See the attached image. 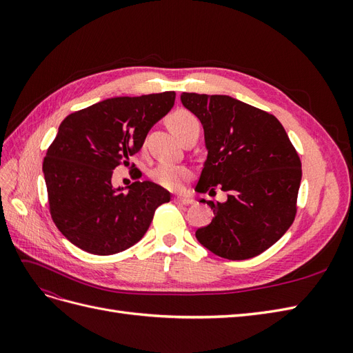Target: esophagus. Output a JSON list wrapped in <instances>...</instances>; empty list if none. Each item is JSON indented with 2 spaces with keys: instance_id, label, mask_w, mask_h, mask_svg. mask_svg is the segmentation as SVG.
<instances>
[{
  "instance_id": "obj_1",
  "label": "esophagus",
  "mask_w": 353,
  "mask_h": 353,
  "mask_svg": "<svg viewBox=\"0 0 353 353\" xmlns=\"http://www.w3.org/2000/svg\"><path fill=\"white\" fill-rule=\"evenodd\" d=\"M194 200L190 199V197H184V196H176L174 197V203H176V205L179 206H187V205H191Z\"/></svg>"
}]
</instances>
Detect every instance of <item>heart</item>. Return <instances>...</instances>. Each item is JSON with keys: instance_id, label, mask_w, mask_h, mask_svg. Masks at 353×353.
Masks as SVG:
<instances>
[{"instance_id": "1", "label": "heart", "mask_w": 353, "mask_h": 353, "mask_svg": "<svg viewBox=\"0 0 353 353\" xmlns=\"http://www.w3.org/2000/svg\"><path fill=\"white\" fill-rule=\"evenodd\" d=\"M168 125L179 140L187 132L200 130V121L197 117L184 109H179L169 116ZM150 178L160 187L168 190H181L190 178L188 169L170 163H159L150 170Z\"/></svg>"}]
</instances>
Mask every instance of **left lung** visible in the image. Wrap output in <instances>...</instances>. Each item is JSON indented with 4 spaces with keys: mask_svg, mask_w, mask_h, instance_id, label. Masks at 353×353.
I'll return each instance as SVG.
<instances>
[{
    "mask_svg": "<svg viewBox=\"0 0 353 353\" xmlns=\"http://www.w3.org/2000/svg\"><path fill=\"white\" fill-rule=\"evenodd\" d=\"M181 101L205 130L208 159L196 190L227 193L205 200L215 218L196 231L212 253L250 259L270 249L290 228L297 212L302 163L276 117L228 95L183 92Z\"/></svg>",
    "mask_w": 353,
    "mask_h": 353,
    "instance_id": "obj_1",
    "label": "left lung"
}]
</instances>
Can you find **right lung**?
Returning <instances> with one entry per match:
<instances>
[{
    "label": "right lung",
    "mask_w": 353,
    "mask_h": 353,
    "mask_svg": "<svg viewBox=\"0 0 353 353\" xmlns=\"http://www.w3.org/2000/svg\"><path fill=\"white\" fill-rule=\"evenodd\" d=\"M175 95L109 99L61 122L42 170L51 218L77 248L100 256L130 249L143 239L156 209L170 200L169 191L150 181H135L122 191L113 188L112 176L117 166H130L150 128L172 109Z\"/></svg>",
    "instance_id": "right-lung-1"
}]
</instances>
